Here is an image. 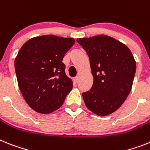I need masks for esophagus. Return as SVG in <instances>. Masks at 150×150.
<instances>
[{"label": "esophagus", "instance_id": "34e87169", "mask_svg": "<svg viewBox=\"0 0 150 150\" xmlns=\"http://www.w3.org/2000/svg\"><path fill=\"white\" fill-rule=\"evenodd\" d=\"M73 81H75V82H78V81H79V77L76 76V77L73 78Z\"/></svg>", "mask_w": 150, "mask_h": 150}]
</instances>
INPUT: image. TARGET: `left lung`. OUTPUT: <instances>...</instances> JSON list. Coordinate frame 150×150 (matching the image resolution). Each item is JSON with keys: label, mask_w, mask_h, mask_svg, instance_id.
I'll return each instance as SVG.
<instances>
[{"label": "left lung", "mask_w": 150, "mask_h": 150, "mask_svg": "<svg viewBox=\"0 0 150 150\" xmlns=\"http://www.w3.org/2000/svg\"><path fill=\"white\" fill-rule=\"evenodd\" d=\"M86 51L94 81L82 93L85 105L98 116L112 114L122 105L133 85L136 61L127 46L113 37L99 35L78 39Z\"/></svg>", "instance_id": "8db88e82"}]
</instances>
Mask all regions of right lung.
Instances as JSON below:
<instances>
[{"instance_id":"right-lung-1","label":"right lung","mask_w":150,"mask_h":150,"mask_svg":"<svg viewBox=\"0 0 150 150\" xmlns=\"http://www.w3.org/2000/svg\"><path fill=\"white\" fill-rule=\"evenodd\" d=\"M74 43L72 38L44 35L29 40L18 52L14 66L19 88L35 111H55L72 89L62 59Z\"/></svg>"}]
</instances>
